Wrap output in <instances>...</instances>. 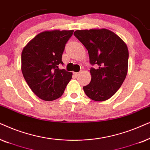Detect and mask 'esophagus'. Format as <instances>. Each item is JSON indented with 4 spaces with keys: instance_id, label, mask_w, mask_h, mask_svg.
Here are the masks:
<instances>
[{
    "instance_id": "34e87169",
    "label": "esophagus",
    "mask_w": 150,
    "mask_h": 150,
    "mask_svg": "<svg viewBox=\"0 0 150 150\" xmlns=\"http://www.w3.org/2000/svg\"><path fill=\"white\" fill-rule=\"evenodd\" d=\"M79 75V73H74V75H75V76L77 77Z\"/></svg>"
}]
</instances>
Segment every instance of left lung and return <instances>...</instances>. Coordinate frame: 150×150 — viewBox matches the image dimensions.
<instances>
[{
	"instance_id": "left-lung-1",
	"label": "left lung",
	"mask_w": 150,
	"mask_h": 150,
	"mask_svg": "<svg viewBox=\"0 0 150 150\" xmlns=\"http://www.w3.org/2000/svg\"><path fill=\"white\" fill-rule=\"evenodd\" d=\"M74 35L86 48L92 66L91 81L83 87L88 97L103 101L121 86L127 73L129 53L124 42L110 30H77Z\"/></svg>"
}]
</instances>
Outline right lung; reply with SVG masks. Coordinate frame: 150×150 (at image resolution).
Wrapping results in <instances>:
<instances>
[{
  "label": "right lung",
  "mask_w": 150,
  "mask_h": 150,
  "mask_svg": "<svg viewBox=\"0 0 150 150\" xmlns=\"http://www.w3.org/2000/svg\"><path fill=\"white\" fill-rule=\"evenodd\" d=\"M73 30L44 31L32 39L22 52V72L31 91L39 98L53 101L63 95L72 73L59 69L66 44Z\"/></svg>",
  "instance_id": "obj_1"
}]
</instances>
